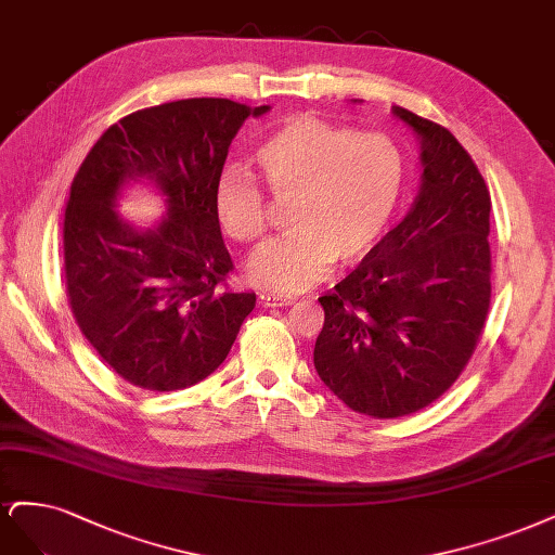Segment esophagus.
<instances>
[{
    "mask_svg": "<svg viewBox=\"0 0 555 555\" xmlns=\"http://www.w3.org/2000/svg\"><path fill=\"white\" fill-rule=\"evenodd\" d=\"M258 299L262 307H291V304H295V297H279L270 293H262Z\"/></svg>",
    "mask_w": 555,
    "mask_h": 555,
    "instance_id": "esophagus-1",
    "label": "esophagus"
}]
</instances>
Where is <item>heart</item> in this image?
I'll return each instance as SVG.
<instances>
[{
	"mask_svg": "<svg viewBox=\"0 0 555 555\" xmlns=\"http://www.w3.org/2000/svg\"><path fill=\"white\" fill-rule=\"evenodd\" d=\"M256 158L274 198H293V230L246 262V279L272 293L307 291L336 260H362L385 232L405 182V156L389 135L357 133L313 115L283 119L260 140ZM214 214L242 244L258 242L267 230L262 189L237 166L223 168L214 182Z\"/></svg>",
	"mask_w": 555,
	"mask_h": 555,
	"instance_id": "obj_1",
	"label": "heart"
}]
</instances>
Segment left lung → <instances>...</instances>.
Instances as JSON below:
<instances>
[{"mask_svg": "<svg viewBox=\"0 0 555 555\" xmlns=\"http://www.w3.org/2000/svg\"><path fill=\"white\" fill-rule=\"evenodd\" d=\"M420 140V191L397 228L318 301L313 364L354 413H417L452 387L491 301V195L470 154L442 129L391 105Z\"/></svg>", "mask_w": 555, "mask_h": 555, "instance_id": "left-lung-1", "label": "left lung"}]
</instances>
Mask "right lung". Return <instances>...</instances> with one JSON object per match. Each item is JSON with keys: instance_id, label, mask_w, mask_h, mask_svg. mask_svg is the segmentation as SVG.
I'll return each mask as SVG.
<instances>
[{"instance_id": "add662e5", "label": "right lung", "mask_w": 555, "mask_h": 555, "mask_svg": "<svg viewBox=\"0 0 555 555\" xmlns=\"http://www.w3.org/2000/svg\"><path fill=\"white\" fill-rule=\"evenodd\" d=\"M270 105L184 99L127 115L89 150L64 214L70 311L101 360L124 380L175 391L228 357L256 293H230L232 260L214 214V182L246 117ZM131 185L165 201L135 227L116 205Z\"/></svg>"}]
</instances>
